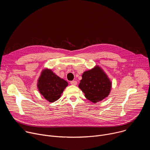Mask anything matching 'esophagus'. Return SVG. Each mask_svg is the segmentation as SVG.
I'll return each mask as SVG.
<instances>
[{
  "mask_svg": "<svg viewBox=\"0 0 150 150\" xmlns=\"http://www.w3.org/2000/svg\"><path fill=\"white\" fill-rule=\"evenodd\" d=\"M71 84L73 85H76L77 84V82L76 81H71Z\"/></svg>",
  "mask_w": 150,
  "mask_h": 150,
  "instance_id": "34e87169",
  "label": "esophagus"
}]
</instances>
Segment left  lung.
Returning <instances> with one entry per match:
<instances>
[{
	"instance_id": "8db88e82",
	"label": "left lung",
	"mask_w": 150,
	"mask_h": 150,
	"mask_svg": "<svg viewBox=\"0 0 150 150\" xmlns=\"http://www.w3.org/2000/svg\"><path fill=\"white\" fill-rule=\"evenodd\" d=\"M79 84L85 97L93 103L101 101L110 93L112 82L100 68L85 71Z\"/></svg>"
}]
</instances>
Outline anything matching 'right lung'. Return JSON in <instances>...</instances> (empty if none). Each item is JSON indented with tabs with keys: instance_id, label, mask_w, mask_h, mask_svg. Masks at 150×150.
Segmentation results:
<instances>
[{
	"instance_id": "1",
	"label": "right lung",
	"mask_w": 150,
	"mask_h": 150,
	"mask_svg": "<svg viewBox=\"0 0 150 150\" xmlns=\"http://www.w3.org/2000/svg\"><path fill=\"white\" fill-rule=\"evenodd\" d=\"M68 82L55 75L51 70L45 69L42 72L38 81V91L49 102L57 100Z\"/></svg>"
}]
</instances>
